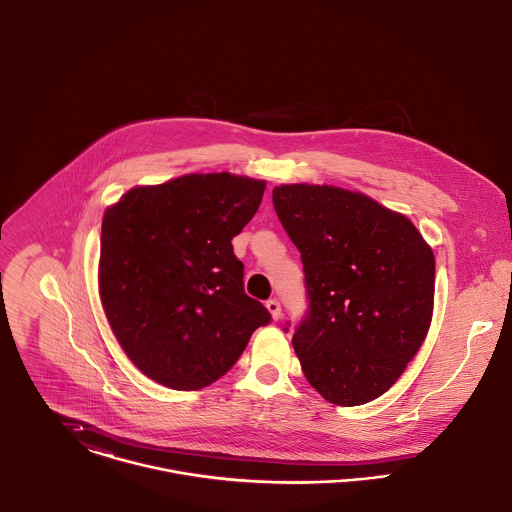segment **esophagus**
<instances>
[{
    "label": "esophagus",
    "instance_id": "obj_1",
    "mask_svg": "<svg viewBox=\"0 0 512 512\" xmlns=\"http://www.w3.org/2000/svg\"><path fill=\"white\" fill-rule=\"evenodd\" d=\"M267 310L271 312V315H273V319H275V321H278V319L282 317V308H280V302H278L276 298L267 300Z\"/></svg>",
    "mask_w": 512,
    "mask_h": 512
}]
</instances>
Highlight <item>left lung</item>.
<instances>
[{"label": "left lung", "mask_w": 512, "mask_h": 512, "mask_svg": "<svg viewBox=\"0 0 512 512\" xmlns=\"http://www.w3.org/2000/svg\"><path fill=\"white\" fill-rule=\"evenodd\" d=\"M273 204L304 265L308 312L292 335L304 376L335 405L380 397L427 337L431 247L403 214L362 193L280 185Z\"/></svg>", "instance_id": "1"}]
</instances>
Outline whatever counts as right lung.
<instances>
[{
    "mask_svg": "<svg viewBox=\"0 0 512 512\" xmlns=\"http://www.w3.org/2000/svg\"><path fill=\"white\" fill-rule=\"evenodd\" d=\"M265 181L185 175L128 191L103 216L99 292L128 358L173 390L224 376L269 310L243 290L232 239L255 216Z\"/></svg>",
    "mask_w": 512,
    "mask_h": 512,
    "instance_id": "right-lung-1",
    "label": "right lung"
}]
</instances>
